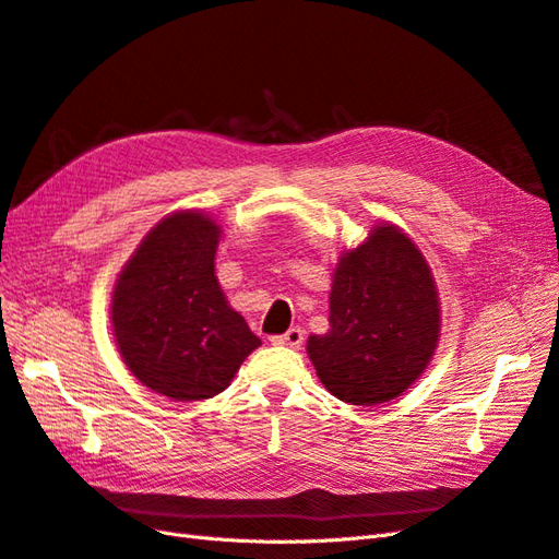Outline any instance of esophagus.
<instances>
[{"label": "esophagus", "instance_id": "1", "mask_svg": "<svg viewBox=\"0 0 559 559\" xmlns=\"http://www.w3.org/2000/svg\"><path fill=\"white\" fill-rule=\"evenodd\" d=\"M270 343H273V345H282V347H300V343H302V329L292 326L286 333L270 337Z\"/></svg>", "mask_w": 559, "mask_h": 559}]
</instances>
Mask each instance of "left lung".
<instances>
[{
  "label": "left lung",
  "instance_id": "1",
  "mask_svg": "<svg viewBox=\"0 0 559 559\" xmlns=\"http://www.w3.org/2000/svg\"><path fill=\"white\" fill-rule=\"evenodd\" d=\"M329 302L331 329L308 337V357L335 399L386 403L425 373L441 302L429 263L399 226L384 222L343 253Z\"/></svg>",
  "mask_w": 559,
  "mask_h": 559
}]
</instances>
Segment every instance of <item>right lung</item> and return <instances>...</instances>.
<instances>
[{
    "label": "right lung",
    "mask_w": 559,
    "mask_h": 559,
    "mask_svg": "<svg viewBox=\"0 0 559 559\" xmlns=\"http://www.w3.org/2000/svg\"><path fill=\"white\" fill-rule=\"evenodd\" d=\"M218 235L214 218L198 210L165 216L111 294L114 337L130 373L173 401L222 394L261 345L214 275Z\"/></svg>",
    "instance_id": "1"
}]
</instances>
